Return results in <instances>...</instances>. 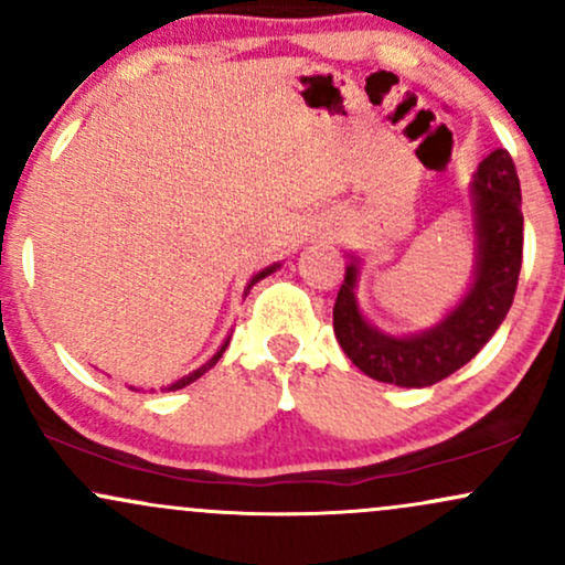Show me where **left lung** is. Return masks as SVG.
<instances>
[{"label": "left lung", "mask_w": 565, "mask_h": 565, "mask_svg": "<svg viewBox=\"0 0 565 565\" xmlns=\"http://www.w3.org/2000/svg\"><path fill=\"white\" fill-rule=\"evenodd\" d=\"M476 215L478 265L465 300L438 327L423 334H382L355 305V276L350 263L337 291L334 334L340 348L372 380L401 387H427L451 377L481 350L508 316L523 263L521 180L504 148L478 164L470 185Z\"/></svg>", "instance_id": "obj_1"}]
</instances>
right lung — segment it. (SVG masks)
I'll use <instances>...</instances> for the list:
<instances>
[{"label": "right lung", "instance_id": "obj_1", "mask_svg": "<svg viewBox=\"0 0 565 565\" xmlns=\"http://www.w3.org/2000/svg\"><path fill=\"white\" fill-rule=\"evenodd\" d=\"M278 268V265H270V268H265V270H260V274H257L255 278H252V281H249V287H246V289H252V284H257V281H260V278H265V276H270V274H274V270ZM225 348H228V340H225L223 342V348H220L217 350V353L215 355H212V359L210 361H206V364L204 366H201V369H196V372H193V374H188V377H183V380H178V382H172V385L170 387H167V391H178V387H185V385H191V382L193 380H199L201 377V374H204L206 372V369H212V366H215L217 364V361H220V355H223L225 353Z\"/></svg>", "mask_w": 565, "mask_h": 565}]
</instances>
